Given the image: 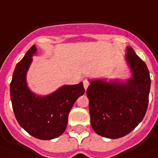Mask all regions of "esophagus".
Masks as SVG:
<instances>
[{
    "label": "esophagus",
    "mask_w": 158,
    "mask_h": 158,
    "mask_svg": "<svg viewBox=\"0 0 158 158\" xmlns=\"http://www.w3.org/2000/svg\"><path fill=\"white\" fill-rule=\"evenodd\" d=\"M83 85H84L85 90H86L87 89V87H88V85H89V81H88L87 79H84V81H83Z\"/></svg>",
    "instance_id": "34e87169"
}]
</instances>
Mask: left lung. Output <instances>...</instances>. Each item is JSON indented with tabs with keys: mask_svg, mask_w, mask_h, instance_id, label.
<instances>
[{
	"mask_svg": "<svg viewBox=\"0 0 158 158\" xmlns=\"http://www.w3.org/2000/svg\"><path fill=\"white\" fill-rule=\"evenodd\" d=\"M132 77L119 79H92L86 90L91 125L103 137L117 139L130 133L147 111L150 77L146 64L127 47L125 56Z\"/></svg>",
	"mask_w": 158,
	"mask_h": 158,
	"instance_id": "obj_1",
	"label": "left lung"
}]
</instances>
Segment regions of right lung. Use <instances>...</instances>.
I'll use <instances>...</instances> for the list:
<instances>
[{
	"label": "right lung",
	"mask_w": 158,
	"mask_h": 158,
	"mask_svg": "<svg viewBox=\"0 0 158 158\" xmlns=\"http://www.w3.org/2000/svg\"><path fill=\"white\" fill-rule=\"evenodd\" d=\"M35 52L33 45L16 64L10 83V98L20 126L35 138L52 140L64 132L69 113L77 99L84 94L85 89L80 82L63 85L46 96L31 92L26 75Z\"/></svg>",
	"instance_id": "right-lung-1"
}]
</instances>
